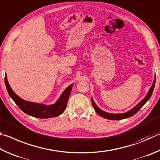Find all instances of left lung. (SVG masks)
Here are the masks:
<instances>
[{
    "instance_id": "8db88e82",
    "label": "left lung",
    "mask_w": 160,
    "mask_h": 160,
    "mask_svg": "<svg viewBox=\"0 0 160 160\" xmlns=\"http://www.w3.org/2000/svg\"><path fill=\"white\" fill-rule=\"evenodd\" d=\"M155 79L153 81L152 86H151L150 88L149 89V91H148L147 95L145 96L144 98L142 99L138 105H136L135 107L131 109V110H128V112H126L124 113L113 114V113L106 112L103 111L102 110H101V109L98 107V105L95 103L93 98L91 97L92 105H93V107L94 108L95 111L96 112V113L98 114L100 117H103V118L107 119H111V120H121V119H127V118H128V117H132L133 115H134V114L138 112L140 109H141L142 106L147 102L148 100L150 98V97L152 94L154 88H155Z\"/></svg>"
}]
</instances>
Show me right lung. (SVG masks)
<instances>
[{"mask_svg":"<svg viewBox=\"0 0 160 160\" xmlns=\"http://www.w3.org/2000/svg\"><path fill=\"white\" fill-rule=\"evenodd\" d=\"M5 83L7 91L9 93L11 98L16 103V105L20 108V110L27 114L30 116L37 117L41 119H47L50 117H55L62 114L65 110L67 101H68L70 93H71L73 83L69 85L54 104L52 105H44L40 103L32 102L24 100L20 97H19L11 88L8 83L7 75L5 77Z\"/></svg>","mask_w":160,"mask_h":160,"instance_id":"1","label":"right lung"}]
</instances>
